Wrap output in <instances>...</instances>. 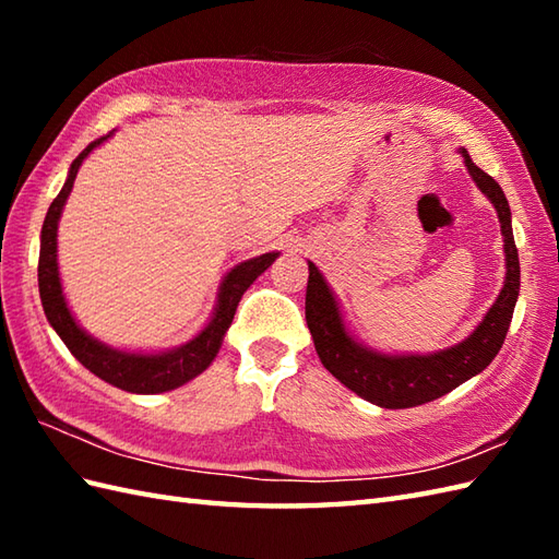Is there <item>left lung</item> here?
Listing matches in <instances>:
<instances>
[{
  "instance_id": "obj_1",
  "label": "left lung",
  "mask_w": 559,
  "mask_h": 559,
  "mask_svg": "<svg viewBox=\"0 0 559 559\" xmlns=\"http://www.w3.org/2000/svg\"><path fill=\"white\" fill-rule=\"evenodd\" d=\"M459 153L473 182L490 199L497 218H500L507 271L504 286L488 314L456 346L435 353H382L365 346L348 329L341 302L322 276V271L312 261H307L310 281H307L305 295V319L319 360L341 384H346L360 399L374 403L379 408L396 411L423 406V403L444 396L451 389L468 382L471 377L480 374L495 360L504 343L509 324H512L521 286L512 211H509L502 187L471 160L466 148H459Z\"/></svg>"
}]
</instances>
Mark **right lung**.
Wrapping results in <instances>:
<instances>
[{
    "label": "right lung",
    "mask_w": 559,
    "mask_h": 559,
    "mask_svg": "<svg viewBox=\"0 0 559 559\" xmlns=\"http://www.w3.org/2000/svg\"><path fill=\"white\" fill-rule=\"evenodd\" d=\"M108 136H100L83 148L76 160L71 163L67 173V182L62 192L47 209V216L40 230V259H38V288H40V302L47 322L57 331V336L64 341V346L71 355L91 370L103 382H108L122 391H132V394H163V391H173L187 382H192L206 367L216 360V355L223 346L225 331L230 329L237 305H240L245 290L264 273L273 261L278 259V252H266L254 259L240 261L233 266L218 286L216 307L209 317L206 326L199 331L194 338H189L182 346L165 348V350H127V348H112L108 343L98 341L83 329L76 317L71 314L62 278H59V264H57V225L62 218V211L67 199L74 187L76 173L81 163L88 158L91 151H96Z\"/></svg>",
    "instance_id": "right-lung-1"
}]
</instances>
